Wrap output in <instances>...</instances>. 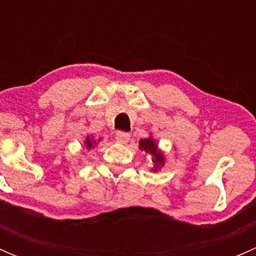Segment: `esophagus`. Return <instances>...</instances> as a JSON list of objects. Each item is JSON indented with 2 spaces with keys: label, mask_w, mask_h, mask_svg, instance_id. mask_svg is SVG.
<instances>
[{
  "label": "esophagus",
  "mask_w": 256,
  "mask_h": 256,
  "mask_svg": "<svg viewBox=\"0 0 256 256\" xmlns=\"http://www.w3.org/2000/svg\"><path fill=\"white\" fill-rule=\"evenodd\" d=\"M115 140L118 141V144H126L130 140V134L125 132V131H118L115 135Z\"/></svg>",
  "instance_id": "esophagus-1"
}]
</instances>
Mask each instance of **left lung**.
<instances>
[{
    "instance_id": "8db88e82",
    "label": "left lung",
    "mask_w": 256,
    "mask_h": 256,
    "mask_svg": "<svg viewBox=\"0 0 256 256\" xmlns=\"http://www.w3.org/2000/svg\"><path fill=\"white\" fill-rule=\"evenodd\" d=\"M138 146H140L141 151H144L152 157V162H154V168H152V171L156 172L158 170H161V167L164 164V156L158 150L157 144L154 142V138H141Z\"/></svg>"
}]
</instances>
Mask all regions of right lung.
I'll list each match as a JSON object with an SVG mask.
<instances>
[{
  "label": "right lung",
  "mask_w": 256,
  "mask_h": 256,
  "mask_svg": "<svg viewBox=\"0 0 256 256\" xmlns=\"http://www.w3.org/2000/svg\"><path fill=\"white\" fill-rule=\"evenodd\" d=\"M96 144V141L95 140H92V138H90L89 136H88L86 138V140H85V147H86V148H92V146H94V144Z\"/></svg>",
  "instance_id": "add662e5"
}]
</instances>
